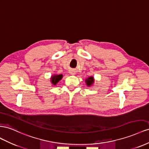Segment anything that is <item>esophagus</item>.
Returning <instances> with one entry per match:
<instances>
[{
    "mask_svg": "<svg viewBox=\"0 0 149 149\" xmlns=\"http://www.w3.org/2000/svg\"><path fill=\"white\" fill-rule=\"evenodd\" d=\"M75 72L74 71H70V75H75Z\"/></svg>",
    "mask_w": 149,
    "mask_h": 149,
    "instance_id": "1",
    "label": "esophagus"
}]
</instances>
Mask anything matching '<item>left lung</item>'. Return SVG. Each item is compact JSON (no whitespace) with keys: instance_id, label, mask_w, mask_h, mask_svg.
Here are the masks:
<instances>
[{"instance_id":"obj_1","label":"left lung","mask_w":149,"mask_h":149,"mask_svg":"<svg viewBox=\"0 0 149 149\" xmlns=\"http://www.w3.org/2000/svg\"><path fill=\"white\" fill-rule=\"evenodd\" d=\"M85 82H86V86L88 87L93 86V84L95 82V79L94 77H92V76H91V77H87L86 80H85Z\"/></svg>"}]
</instances>
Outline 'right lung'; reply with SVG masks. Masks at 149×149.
<instances>
[{
    "label": "right lung",
    "instance_id": "right-lung-1",
    "mask_svg": "<svg viewBox=\"0 0 149 149\" xmlns=\"http://www.w3.org/2000/svg\"><path fill=\"white\" fill-rule=\"evenodd\" d=\"M63 75L62 74H54L50 77V82L52 84V86H56L57 84L60 81V80L62 79Z\"/></svg>",
    "mask_w": 149,
    "mask_h": 149
}]
</instances>
